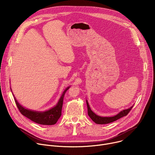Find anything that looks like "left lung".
I'll return each mask as SVG.
<instances>
[{
  "label": "left lung",
  "instance_id": "left-lung-1",
  "mask_svg": "<svg viewBox=\"0 0 155 155\" xmlns=\"http://www.w3.org/2000/svg\"><path fill=\"white\" fill-rule=\"evenodd\" d=\"M86 105H87V114L89 115V117L91 118V120L96 123V124H108V123H110L112 122H114L124 116H126L129 112L130 111V110L132 109V108L133 107V106L130 107V108L122 110L118 114L116 115L114 117H100L97 115L96 114H95L92 110L90 108V107L88 104L87 101H86Z\"/></svg>",
  "mask_w": 155,
  "mask_h": 155
}]
</instances>
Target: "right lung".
Returning a JSON list of instances; mask_svg holds the SVG:
<instances>
[{"mask_svg": "<svg viewBox=\"0 0 155 155\" xmlns=\"http://www.w3.org/2000/svg\"><path fill=\"white\" fill-rule=\"evenodd\" d=\"M69 87H68L64 91L56 106L45 112H36L26 109L18 102L15 97H14L15 101L21 114L28 118L30 119L31 121L40 124L53 125L56 123L61 116L64 96L65 92L67 91L68 90H69Z\"/></svg>", "mask_w": 155, "mask_h": 155, "instance_id": "1", "label": "right lung"}]
</instances>
